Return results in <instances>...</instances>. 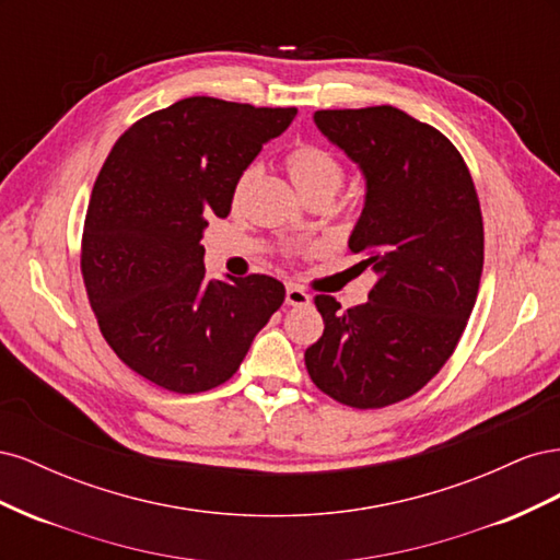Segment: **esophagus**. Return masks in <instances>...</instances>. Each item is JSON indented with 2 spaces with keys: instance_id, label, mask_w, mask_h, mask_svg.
I'll return each instance as SVG.
<instances>
[{
  "instance_id": "esophagus-1",
  "label": "esophagus",
  "mask_w": 560,
  "mask_h": 560,
  "mask_svg": "<svg viewBox=\"0 0 560 560\" xmlns=\"http://www.w3.org/2000/svg\"><path fill=\"white\" fill-rule=\"evenodd\" d=\"M287 306H308L311 294L306 290H301L296 284H287V294H284Z\"/></svg>"
}]
</instances>
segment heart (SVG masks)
Masks as SVG:
<instances>
[{"instance_id":"obj_1","label":"heart","mask_w":560,"mask_h":560,"mask_svg":"<svg viewBox=\"0 0 560 560\" xmlns=\"http://www.w3.org/2000/svg\"><path fill=\"white\" fill-rule=\"evenodd\" d=\"M284 167H287V173H290L296 189L306 198L317 196V194H327L334 198L346 182L343 163L338 161L334 151H329L322 144H315V142L294 144L284 154ZM254 175H257L254 167H245L238 182H235V186H233L235 198H241L245 194Z\"/></svg>"}]
</instances>
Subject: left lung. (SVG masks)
I'll return each mask as SVG.
<instances>
[{
  "mask_svg": "<svg viewBox=\"0 0 560 560\" xmlns=\"http://www.w3.org/2000/svg\"><path fill=\"white\" fill-rule=\"evenodd\" d=\"M315 124L366 177L348 245L376 284L348 311L315 296L325 334L306 369L331 399L383 409L425 387L467 327L483 270L479 196L446 135L397 107L319 109Z\"/></svg>",
  "mask_w": 560,
  "mask_h": 560,
  "instance_id": "8db88e82",
  "label": "left lung"
}]
</instances>
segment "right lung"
Here are the masks:
<instances>
[{
    "mask_svg": "<svg viewBox=\"0 0 560 560\" xmlns=\"http://www.w3.org/2000/svg\"><path fill=\"white\" fill-rule=\"evenodd\" d=\"M294 107L184 97L135 121L100 171L81 235L97 327L135 374L177 395L226 383L284 301L252 273L208 280L202 229L229 217L233 186Z\"/></svg>",
    "mask_w": 560,
    "mask_h": 560,
    "instance_id": "obj_1",
    "label": "right lung"
}]
</instances>
